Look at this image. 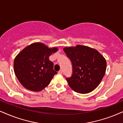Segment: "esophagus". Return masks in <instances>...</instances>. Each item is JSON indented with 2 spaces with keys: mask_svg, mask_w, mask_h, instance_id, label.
Returning <instances> with one entry per match:
<instances>
[{
  "mask_svg": "<svg viewBox=\"0 0 123 123\" xmlns=\"http://www.w3.org/2000/svg\"><path fill=\"white\" fill-rule=\"evenodd\" d=\"M62 70H59V71H58V74H62Z\"/></svg>",
  "mask_w": 123,
  "mask_h": 123,
  "instance_id": "obj_1",
  "label": "esophagus"
}]
</instances>
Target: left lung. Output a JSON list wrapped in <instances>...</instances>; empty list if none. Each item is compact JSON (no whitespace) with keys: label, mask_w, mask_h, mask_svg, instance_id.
<instances>
[{"label":"left lung","mask_w":123,"mask_h":123,"mask_svg":"<svg viewBox=\"0 0 123 123\" xmlns=\"http://www.w3.org/2000/svg\"><path fill=\"white\" fill-rule=\"evenodd\" d=\"M64 51L72 66V75L66 78L69 87L83 94L93 91L105 75L107 63L104 57L96 49L84 45L64 48Z\"/></svg>","instance_id":"1"}]
</instances>
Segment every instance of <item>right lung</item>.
Masks as SVG:
<instances>
[{"instance_id":"1","label":"right lung","mask_w":123,"mask_h":123,"mask_svg":"<svg viewBox=\"0 0 123 123\" xmlns=\"http://www.w3.org/2000/svg\"><path fill=\"white\" fill-rule=\"evenodd\" d=\"M57 50V48H49L44 44L35 43L18 55L13 69L23 87L32 91H40L49 84L57 72L54 69V63L49 60V56Z\"/></svg>"}]
</instances>
